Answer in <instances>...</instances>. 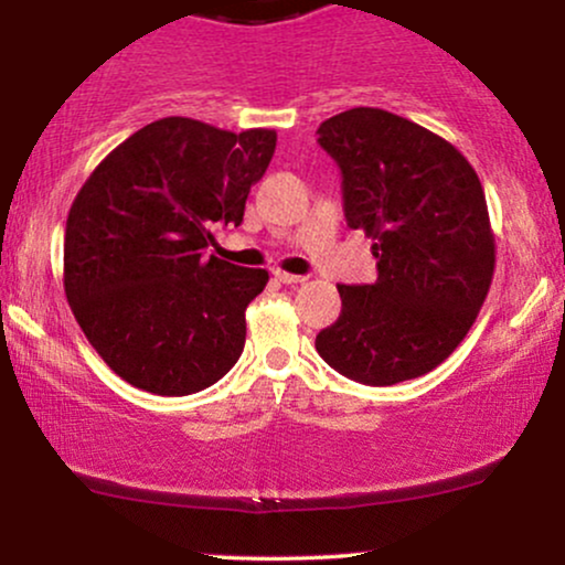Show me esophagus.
<instances>
[{"label":"esophagus","mask_w":565,"mask_h":565,"mask_svg":"<svg viewBox=\"0 0 565 565\" xmlns=\"http://www.w3.org/2000/svg\"><path fill=\"white\" fill-rule=\"evenodd\" d=\"M278 281L281 284H302L305 281V276H297V274H287V270H276L274 274Z\"/></svg>","instance_id":"obj_1"}]
</instances>
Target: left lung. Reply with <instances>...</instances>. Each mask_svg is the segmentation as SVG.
I'll return each instance as SVG.
<instances>
[{"label": "left lung", "mask_w": 565, "mask_h": 565, "mask_svg": "<svg viewBox=\"0 0 565 565\" xmlns=\"http://www.w3.org/2000/svg\"><path fill=\"white\" fill-rule=\"evenodd\" d=\"M342 172L350 228L374 238L377 281L337 287L342 313L316 337L329 366L364 385L423 377L454 353L494 276V233L470 161L430 129L382 108L319 127Z\"/></svg>", "instance_id": "8db88e82"}]
</instances>
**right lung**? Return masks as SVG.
<instances>
[{"label": "right lung", "instance_id": "obj_1", "mask_svg": "<svg viewBox=\"0 0 565 565\" xmlns=\"http://www.w3.org/2000/svg\"><path fill=\"white\" fill-rule=\"evenodd\" d=\"M276 151L274 129L228 132L185 116L116 146L76 193L63 284L82 332L129 385L191 395L231 372L246 305L268 270L206 257L212 225H238Z\"/></svg>", "mask_w": 565, "mask_h": 565}]
</instances>
